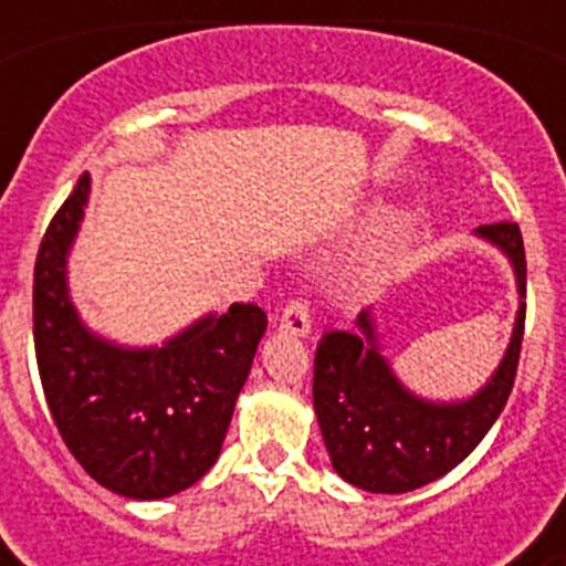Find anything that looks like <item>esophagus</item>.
Segmentation results:
<instances>
[{
  "instance_id": "34e87169",
  "label": "esophagus",
  "mask_w": 566,
  "mask_h": 566,
  "mask_svg": "<svg viewBox=\"0 0 566 566\" xmlns=\"http://www.w3.org/2000/svg\"><path fill=\"white\" fill-rule=\"evenodd\" d=\"M280 328L286 334H294V337H308L312 334V312H308L306 300H289L283 314H280Z\"/></svg>"
}]
</instances>
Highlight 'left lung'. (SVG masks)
Wrapping results in <instances>:
<instances>
[{
  "mask_svg": "<svg viewBox=\"0 0 566 566\" xmlns=\"http://www.w3.org/2000/svg\"><path fill=\"white\" fill-rule=\"evenodd\" d=\"M476 234L507 254L524 297L527 260L518 223H488ZM524 312L527 306L518 303L496 374L462 402H428L408 391L379 354L368 308L357 317L359 332L323 334L314 354V413L339 476L371 493H408L457 468L507 405L522 354Z\"/></svg>",
  "mask_w": 566,
  "mask_h": 566,
  "instance_id": "obj_1",
  "label": "left lung"
}]
</instances>
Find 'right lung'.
<instances>
[{"mask_svg":"<svg viewBox=\"0 0 566 566\" xmlns=\"http://www.w3.org/2000/svg\"><path fill=\"white\" fill-rule=\"evenodd\" d=\"M90 175L62 203L33 269V345L44 399L76 462L127 499L181 493L221 453L266 312L232 303L161 348H122L78 319L67 294V252L82 223Z\"/></svg>","mask_w":566,"mask_h":566,"instance_id":"1","label":"right lung"}]
</instances>
